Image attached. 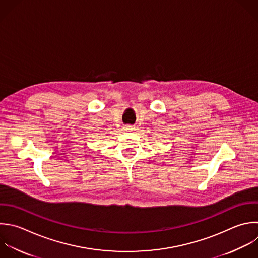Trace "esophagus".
Here are the masks:
<instances>
[{
    "instance_id": "1",
    "label": "esophagus",
    "mask_w": 258,
    "mask_h": 258,
    "mask_svg": "<svg viewBox=\"0 0 258 258\" xmlns=\"http://www.w3.org/2000/svg\"><path fill=\"white\" fill-rule=\"evenodd\" d=\"M124 129H125L126 131H132V130H134V127L131 126V125H126V126L124 127Z\"/></svg>"
}]
</instances>
